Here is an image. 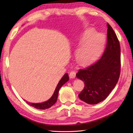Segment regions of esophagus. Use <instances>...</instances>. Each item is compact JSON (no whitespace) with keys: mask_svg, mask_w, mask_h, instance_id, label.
Listing matches in <instances>:
<instances>
[{"mask_svg":"<svg viewBox=\"0 0 133 133\" xmlns=\"http://www.w3.org/2000/svg\"><path fill=\"white\" fill-rule=\"evenodd\" d=\"M69 77L70 78H74L76 77V72L75 71H71L69 73Z\"/></svg>","mask_w":133,"mask_h":133,"instance_id":"esophagus-1","label":"esophagus"}]
</instances>
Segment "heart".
<instances>
[{
	"label": "heart",
	"instance_id": "obj_1",
	"mask_svg": "<svg viewBox=\"0 0 133 133\" xmlns=\"http://www.w3.org/2000/svg\"><path fill=\"white\" fill-rule=\"evenodd\" d=\"M92 29L86 30L82 36L80 43L83 44L77 51L76 58L79 63L83 66L89 64L95 61L102 51L105 39L99 41L101 35H96Z\"/></svg>",
	"mask_w": 133,
	"mask_h": 133
}]
</instances>
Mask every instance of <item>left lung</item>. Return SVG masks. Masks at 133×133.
Wrapping results in <instances>:
<instances>
[{
  "mask_svg": "<svg viewBox=\"0 0 133 133\" xmlns=\"http://www.w3.org/2000/svg\"><path fill=\"white\" fill-rule=\"evenodd\" d=\"M107 43L102 56L95 63L79 69L77 77L84 82V89L78 95L90 104L103 101L113 89L121 72V48L116 34L107 23Z\"/></svg>",
  "mask_w": 133,
  "mask_h": 133,
  "instance_id": "1",
  "label": "left lung"
}]
</instances>
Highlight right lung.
Segmentation results:
<instances>
[{
    "label": "right lung",
    "instance_id": "1",
    "mask_svg": "<svg viewBox=\"0 0 133 133\" xmlns=\"http://www.w3.org/2000/svg\"><path fill=\"white\" fill-rule=\"evenodd\" d=\"M69 77L68 74L66 73V74H65L63 77H62L61 81H59L57 86L56 87L54 93V94L52 95L51 98L50 99H49L47 101L44 102L43 103H32L28 102H26L29 104L30 106L35 107V108L38 109L44 110V109L50 108V107H51L53 104H54L56 103V100H57V98H58L59 89H60L61 87L63 86L65 83L69 81Z\"/></svg>",
    "mask_w": 133,
    "mask_h": 133
}]
</instances>
